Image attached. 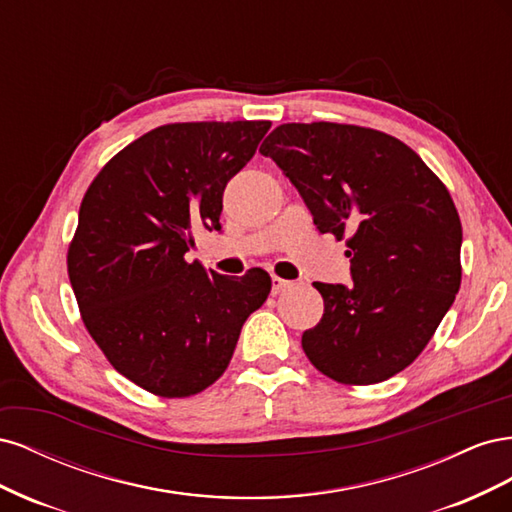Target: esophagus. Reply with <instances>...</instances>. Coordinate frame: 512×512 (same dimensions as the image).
Listing matches in <instances>:
<instances>
[{
  "instance_id": "34e87169",
  "label": "esophagus",
  "mask_w": 512,
  "mask_h": 512,
  "mask_svg": "<svg viewBox=\"0 0 512 512\" xmlns=\"http://www.w3.org/2000/svg\"><path fill=\"white\" fill-rule=\"evenodd\" d=\"M273 294H282V292H286V290H290L294 284L292 282H288V280H282V277H277V275H273Z\"/></svg>"
}]
</instances>
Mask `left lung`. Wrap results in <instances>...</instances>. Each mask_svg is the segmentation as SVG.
Segmentation results:
<instances>
[{"label": "left lung", "mask_w": 512, "mask_h": 512, "mask_svg": "<svg viewBox=\"0 0 512 512\" xmlns=\"http://www.w3.org/2000/svg\"><path fill=\"white\" fill-rule=\"evenodd\" d=\"M342 241L352 286H314L322 320L303 333L312 365L342 384L406 369L461 286V222L446 185L395 136L350 123H284L260 145Z\"/></svg>", "instance_id": "obj_1"}]
</instances>
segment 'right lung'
<instances>
[{"label": "right lung", "instance_id": "obj_1", "mask_svg": "<svg viewBox=\"0 0 512 512\" xmlns=\"http://www.w3.org/2000/svg\"><path fill=\"white\" fill-rule=\"evenodd\" d=\"M271 121L166 123L108 160L87 188L68 275L89 335L121 376L160 397L218 380L271 277L207 271L185 252L192 228L220 230L226 183Z\"/></svg>", "mask_w": 512, "mask_h": 512}]
</instances>
